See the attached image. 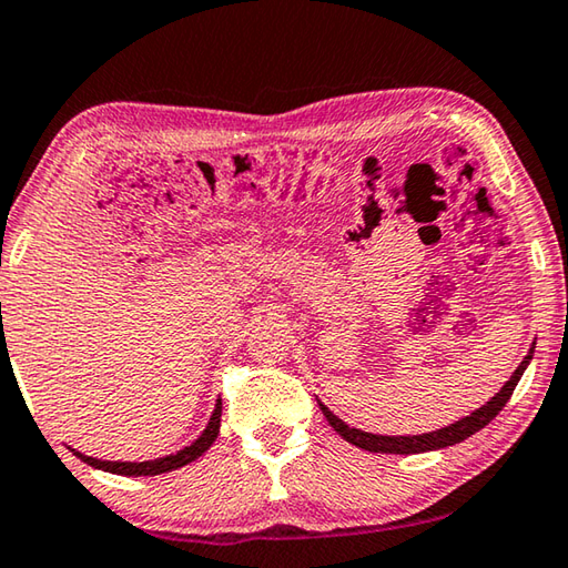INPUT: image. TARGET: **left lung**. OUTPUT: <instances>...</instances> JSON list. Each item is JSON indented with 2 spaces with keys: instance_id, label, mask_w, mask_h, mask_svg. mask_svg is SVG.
<instances>
[{
  "instance_id": "obj_1",
  "label": "left lung",
  "mask_w": 568,
  "mask_h": 568,
  "mask_svg": "<svg viewBox=\"0 0 568 568\" xmlns=\"http://www.w3.org/2000/svg\"><path fill=\"white\" fill-rule=\"evenodd\" d=\"M534 349H536V342L531 344L529 354L524 356V362L516 366L511 379L501 386V392L491 396L489 402H486L481 409H476L474 414L464 416V419L454 422L449 426H444V429H436L429 434H416V436H382V434H369V432H362V429H354V426L344 424L339 416H334L326 406L320 402V409L324 412L326 422L332 424V429L346 439L354 446H359V449L366 452H376V454H424V452H436V449H444V446H454L464 439H469L471 434H476L479 429H484L486 424H489L496 414H499L506 402L511 399V394L516 389V384H519L521 374L526 372V366L534 359Z\"/></svg>"
}]
</instances>
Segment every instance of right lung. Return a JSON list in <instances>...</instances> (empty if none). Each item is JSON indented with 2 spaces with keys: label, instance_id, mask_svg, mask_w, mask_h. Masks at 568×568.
<instances>
[{
  "label": "right lung",
  "instance_id": "add662e5",
  "mask_svg": "<svg viewBox=\"0 0 568 568\" xmlns=\"http://www.w3.org/2000/svg\"><path fill=\"white\" fill-rule=\"evenodd\" d=\"M219 424H222V399H216V406H214V412H212V419H209L206 429L202 432V436H199L196 442L184 446L182 452L162 456V459H154V462H102V459H94V456L79 454L77 449H72V452H74L84 464L94 466V469L109 471V474H122V476H156V474H166V471L182 469V466L196 462L199 456H202V454L209 449V446L214 444V439L219 436Z\"/></svg>",
  "mask_w": 568,
  "mask_h": 568
}]
</instances>
